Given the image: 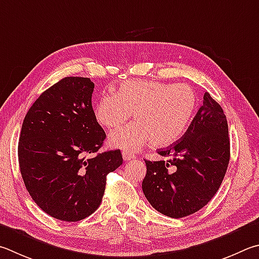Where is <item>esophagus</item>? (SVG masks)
I'll use <instances>...</instances> for the list:
<instances>
[{
    "label": "esophagus",
    "mask_w": 259,
    "mask_h": 259,
    "mask_svg": "<svg viewBox=\"0 0 259 259\" xmlns=\"http://www.w3.org/2000/svg\"><path fill=\"white\" fill-rule=\"evenodd\" d=\"M122 156H123V159L125 162H128V161H133V159H135L136 158V156L134 154H131V153H129V152H123L122 153Z\"/></svg>",
    "instance_id": "1"
}]
</instances>
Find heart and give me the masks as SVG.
Wrapping results in <instances>:
<instances>
[{
    "label": "heart",
    "mask_w": 259,
    "mask_h": 259,
    "mask_svg": "<svg viewBox=\"0 0 259 259\" xmlns=\"http://www.w3.org/2000/svg\"><path fill=\"white\" fill-rule=\"evenodd\" d=\"M195 107L196 94L187 83L126 80L115 94H102L94 106V116L101 125L115 129L134 113L136 121L109 137L112 147L131 152L148 142L156 147L175 143Z\"/></svg>",
    "instance_id": "b5f03b06"
}]
</instances>
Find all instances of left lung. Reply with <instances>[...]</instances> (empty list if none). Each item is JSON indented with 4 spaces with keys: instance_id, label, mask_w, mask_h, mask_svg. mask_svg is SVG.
Here are the masks:
<instances>
[{
    "instance_id": "1",
    "label": "left lung",
    "mask_w": 259,
    "mask_h": 259,
    "mask_svg": "<svg viewBox=\"0 0 259 259\" xmlns=\"http://www.w3.org/2000/svg\"><path fill=\"white\" fill-rule=\"evenodd\" d=\"M157 153L167 159H145L147 173L142 187L149 204L173 219L203 208L219 190L230 161L222 107L205 93L203 105L181 139Z\"/></svg>"
}]
</instances>
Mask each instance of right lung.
Here are the masks:
<instances>
[{
    "instance_id": "obj_1",
    "label": "right lung",
    "mask_w": 259,
    "mask_h": 259,
    "mask_svg": "<svg viewBox=\"0 0 259 259\" xmlns=\"http://www.w3.org/2000/svg\"><path fill=\"white\" fill-rule=\"evenodd\" d=\"M89 78L65 77L41 94L28 111L18 145L28 192L46 214L77 222L93 214L106 176L123 159L120 149L98 152L106 135L94 116Z\"/></svg>"
}]
</instances>
